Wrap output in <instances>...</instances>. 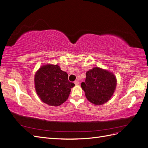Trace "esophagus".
I'll use <instances>...</instances> for the list:
<instances>
[{"mask_svg": "<svg viewBox=\"0 0 148 148\" xmlns=\"http://www.w3.org/2000/svg\"><path fill=\"white\" fill-rule=\"evenodd\" d=\"M74 83H75L76 85H78V84H79V82L78 81V80H76V81L74 82Z\"/></svg>", "mask_w": 148, "mask_h": 148, "instance_id": "obj_1", "label": "esophagus"}]
</instances>
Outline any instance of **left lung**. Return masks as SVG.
Instances as JSON below:
<instances>
[{"label": "left lung", "mask_w": 148, "mask_h": 148, "mask_svg": "<svg viewBox=\"0 0 148 148\" xmlns=\"http://www.w3.org/2000/svg\"><path fill=\"white\" fill-rule=\"evenodd\" d=\"M85 82L81 86L87 99L97 106L109 101L115 90L117 79L110 71L95 67L86 72Z\"/></svg>", "instance_id": "8db88e82"}]
</instances>
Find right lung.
Wrapping results in <instances>:
<instances>
[{
  "mask_svg": "<svg viewBox=\"0 0 148 148\" xmlns=\"http://www.w3.org/2000/svg\"><path fill=\"white\" fill-rule=\"evenodd\" d=\"M34 85L37 95L43 102L59 106L68 99L75 84L69 81L68 74L59 65L47 64L36 72Z\"/></svg>",
  "mask_w": 148,
  "mask_h": 148,
  "instance_id": "obj_1",
  "label": "right lung"
}]
</instances>
